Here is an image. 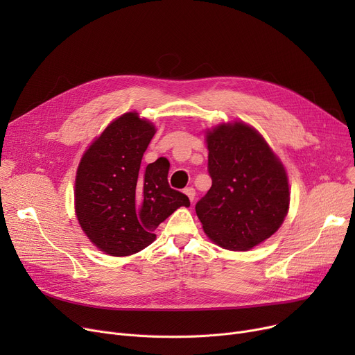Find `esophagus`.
<instances>
[{"label": "esophagus", "mask_w": 355, "mask_h": 355, "mask_svg": "<svg viewBox=\"0 0 355 355\" xmlns=\"http://www.w3.org/2000/svg\"><path fill=\"white\" fill-rule=\"evenodd\" d=\"M184 193L187 194V197L190 198V201H194V198H196V190L193 189V187H187L184 190Z\"/></svg>", "instance_id": "34e87169"}]
</instances>
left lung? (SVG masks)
I'll list each match as a JSON object with an SVG mask.
<instances>
[{"mask_svg": "<svg viewBox=\"0 0 355 355\" xmlns=\"http://www.w3.org/2000/svg\"><path fill=\"white\" fill-rule=\"evenodd\" d=\"M211 189L197 204L202 230L227 250H249L269 239L289 209L285 168L257 130L221 123L206 134Z\"/></svg>", "mask_w": 355, "mask_h": 355, "instance_id": "obj_1", "label": "left lung"}]
</instances>
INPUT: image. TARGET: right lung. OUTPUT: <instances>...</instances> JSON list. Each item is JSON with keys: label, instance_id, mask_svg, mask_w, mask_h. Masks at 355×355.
Here are the masks:
<instances>
[{"label": "right lung", "instance_id": "1", "mask_svg": "<svg viewBox=\"0 0 355 355\" xmlns=\"http://www.w3.org/2000/svg\"><path fill=\"white\" fill-rule=\"evenodd\" d=\"M155 126L128 112L101 134L83 154L74 182L79 225L99 250L110 256L141 252L154 230L189 197L168 184L170 164L157 161L141 170Z\"/></svg>", "mask_w": 355, "mask_h": 355}]
</instances>
